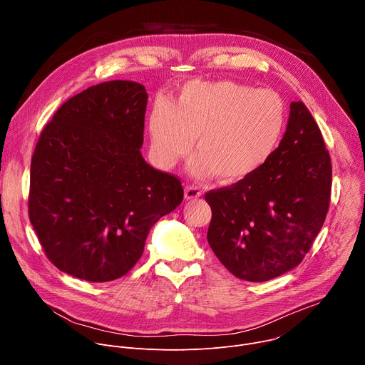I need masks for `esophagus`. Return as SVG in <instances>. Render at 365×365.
Listing matches in <instances>:
<instances>
[{
    "label": "esophagus",
    "instance_id": "34e87169",
    "mask_svg": "<svg viewBox=\"0 0 365 365\" xmlns=\"http://www.w3.org/2000/svg\"><path fill=\"white\" fill-rule=\"evenodd\" d=\"M200 195H202V192H200V189L196 187V186H186V187H185V197H186V199H196V197H199Z\"/></svg>",
    "mask_w": 365,
    "mask_h": 365
}]
</instances>
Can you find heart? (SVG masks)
I'll use <instances>...</instances> for the list:
<instances>
[{
	"label": "heart",
	"mask_w": 365,
	"mask_h": 365,
	"mask_svg": "<svg viewBox=\"0 0 365 365\" xmlns=\"http://www.w3.org/2000/svg\"><path fill=\"white\" fill-rule=\"evenodd\" d=\"M287 121L283 98L232 81H192L169 101H155L148 115L151 151L172 169L192 150L196 176L234 183L262 169L280 144Z\"/></svg>",
	"instance_id": "obj_1"
}]
</instances>
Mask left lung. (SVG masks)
<instances>
[{"instance_id": "left-lung-1", "label": "left lung", "mask_w": 365, "mask_h": 365, "mask_svg": "<svg viewBox=\"0 0 365 365\" xmlns=\"http://www.w3.org/2000/svg\"><path fill=\"white\" fill-rule=\"evenodd\" d=\"M332 187L331 155L303 102L290 103L270 160L231 186L205 193L207 242L235 277L267 282L302 263L319 234Z\"/></svg>"}]
</instances>
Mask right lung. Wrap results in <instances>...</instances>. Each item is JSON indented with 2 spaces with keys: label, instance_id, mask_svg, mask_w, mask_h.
I'll return each mask as SVG.
<instances>
[{
  "label": "right lung",
  "instance_id": "add662e5",
  "mask_svg": "<svg viewBox=\"0 0 365 365\" xmlns=\"http://www.w3.org/2000/svg\"><path fill=\"white\" fill-rule=\"evenodd\" d=\"M145 107L143 85L103 82L69 98L38 137L29 218L46 257L73 277L127 274L150 228L183 200L180 179L140 153Z\"/></svg>",
  "mask_w": 365,
  "mask_h": 365
}]
</instances>
